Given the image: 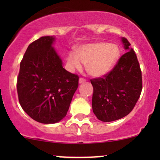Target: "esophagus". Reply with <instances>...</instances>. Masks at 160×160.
<instances>
[{
    "mask_svg": "<svg viewBox=\"0 0 160 160\" xmlns=\"http://www.w3.org/2000/svg\"><path fill=\"white\" fill-rule=\"evenodd\" d=\"M86 82V80L84 78H80V79H79V83L81 84V83H83V82Z\"/></svg>",
    "mask_w": 160,
    "mask_h": 160,
    "instance_id": "obj_1",
    "label": "esophagus"
}]
</instances>
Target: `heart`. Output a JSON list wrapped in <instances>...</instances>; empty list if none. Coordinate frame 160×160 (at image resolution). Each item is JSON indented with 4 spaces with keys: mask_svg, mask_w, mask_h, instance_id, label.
Returning <instances> with one entry per match:
<instances>
[{
    "mask_svg": "<svg viewBox=\"0 0 160 160\" xmlns=\"http://www.w3.org/2000/svg\"><path fill=\"white\" fill-rule=\"evenodd\" d=\"M120 56L118 46L113 43H94L80 46L77 53L71 52L66 58V65L70 71H80L86 65L88 73L100 78L109 73Z\"/></svg>",
    "mask_w": 160,
    "mask_h": 160,
    "instance_id": "1",
    "label": "heart"
}]
</instances>
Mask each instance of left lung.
Returning a JSON list of instances; mask_svg holds the SVG:
<instances>
[{
  "label": "left lung",
  "instance_id": "left-lung-1",
  "mask_svg": "<svg viewBox=\"0 0 160 160\" xmlns=\"http://www.w3.org/2000/svg\"><path fill=\"white\" fill-rule=\"evenodd\" d=\"M125 49L111 71L104 78L91 80L92 111L99 120L111 122L126 117L136 104L142 90L139 62L130 43L122 38Z\"/></svg>",
  "mask_w": 160,
  "mask_h": 160
}]
</instances>
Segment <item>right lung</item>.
I'll list each match as a JSON object with an SVG mask.
<instances>
[{
  "mask_svg": "<svg viewBox=\"0 0 160 160\" xmlns=\"http://www.w3.org/2000/svg\"><path fill=\"white\" fill-rule=\"evenodd\" d=\"M53 36L41 37L28 46L17 78L21 107L33 120L56 123L67 114L79 77L64 68L52 47Z\"/></svg>",
  "mask_w": 160,
  "mask_h": 160,
  "instance_id": "1",
  "label": "right lung"
}]
</instances>
